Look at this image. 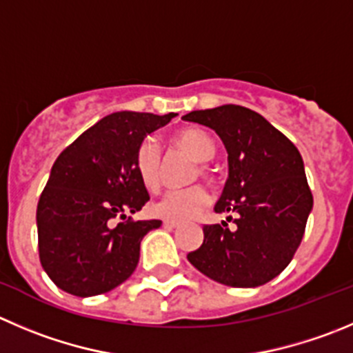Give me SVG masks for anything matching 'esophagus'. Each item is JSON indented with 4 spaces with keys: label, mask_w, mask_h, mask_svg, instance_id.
<instances>
[{
    "label": "esophagus",
    "mask_w": 353,
    "mask_h": 353,
    "mask_svg": "<svg viewBox=\"0 0 353 353\" xmlns=\"http://www.w3.org/2000/svg\"><path fill=\"white\" fill-rule=\"evenodd\" d=\"M163 225L166 227V229H174V227H179V221H174V220H164Z\"/></svg>",
    "instance_id": "obj_1"
}]
</instances>
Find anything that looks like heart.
Returning a JSON list of instances; mask_svg holds the SVG:
<instances>
[{
	"mask_svg": "<svg viewBox=\"0 0 353 353\" xmlns=\"http://www.w3.org/2000/svg\"><path fill=\"white\" fill-rule=\"evenodd\" d=\"M173 145L192 157L196 163H199V173L208 176L210 168L206 163L213 159L216 152L214 140L206 132L199 128H182L174 133L171 139ZM135 168L140 180L149 190H157L161 185V154L154 140H145L139 147L135 156ZM210 201L206 190L201 185L189 187L182 190H168L163 197L152 203V213L166 220L182 221L194 216L199 210H203Z\"/></svg>",
	"mask_w": 353,
	"mask_h": 353,
	"instance_id": "1",
	"label": "heart"
}]
</instances>
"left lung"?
I'll list each match as a JSON object with an SVG mask.
<instances>
[{
	"mask_svg": "<svg viewBox=\"0 0 353 353\" xmlns=\"http://www.w3.org/2000/svg\"><path fill=\"white\" fill-rule=\"evenodd\" d=\"M213 130L229 154V179L216 213L225 221L204 225L199 250L187 254L210 279L232 288H256L293 260L305 234L314 197L301 154L263 116L241 105H220L183 116ZM232 216H227V221Z\"/></svg>",
	"mask_w": 353,
	"mask_h": 353,
	"instance_id": "left-lung-1",
	"label": "left lung"
}]
</instances>
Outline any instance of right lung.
Masks as SVG:
<instances>
[{"instance_id": "add662e5", "label": "right lung", "mask_w": 353, "mask_h": 353, "mask_svg": "<svg viewBox=\"0 0 353 353\" xmlns=\"http://www.w3.org/2000/svg\"><path fill=\"white\" fill-rule=\"evenodd\" d=\"M174 116L179 114H109L57 157L39 197L36 223L39 260L60 290L95 296L135 272L140 243L159 229L161 220H116L149 201L135 168L137 150Z\"/></svg>"}]
</instances>
